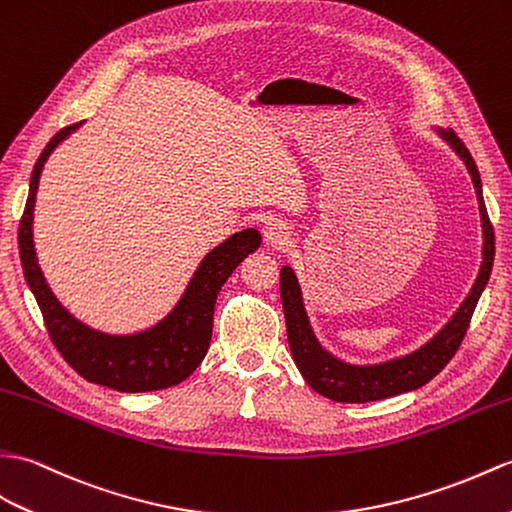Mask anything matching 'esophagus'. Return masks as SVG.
I'll use <instances>...</instances> for the list:
<instances>
[{
  "label": "esophagus",
  "instance_id": "obj_1",
  "mask_svg": "<svg viewBox=\"0 0 512 512\" xmlns=\"http://www.w3.org/2000/svg\"><path fill=\"white\" fill-rule=\"evenodd\" d=\"M290 240V229L288 224L279 218H272L266 222L264 227V242L272 248H283Z\"/></svg>",
  "mask_w": 512,
  "mask_h": 512
}]
</instances>
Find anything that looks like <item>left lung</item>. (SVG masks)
<instances>
[{"instance_id":"left-lung-1","label":"left lung","mask_w":512,"mask_h":512,"mask_svg":"<svg viewBox=\"0 0 512 512\" xmlns=\"http://www.w3.org/2000/svg\"><path fill=\"white\" fill-rule=\"evenodd\" d=\"M441 135L447 144L458 152V157L465 161L475 187V194H478L482 233H484L480 275L475 279L467 299L458 307L454 318H451L430 342L423 344L419 351L406 355V358L390 360L384 364L351 366L336 360L334 355H329L323 347H320L310 327V320H307V314H305L299 281H296V275L290 266H283L281 268V303H283V314H285V327H288V342H290L292 358L296 366H299L301 375L305 377V382L310 384L316 392H320V395H325L334 401H342V403H366V401L395 397L408 390H417L443 371L447 362L456 355L458 347L462 344V338L467 334L475 305H478L480 294L486 288V283H489L491 270H493L495 233L484 205L480 172L475 168V161L469 154L467 146L462 144L454 130H443Z\"/></svg>"}]
</instances>
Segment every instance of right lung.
Listing matches in <instances>:
<instances>
[{
    "instance_id": "obj_1",
    "label": "right lung",
    "mask_w": 512,
    "mask_h": 512,
    "mask_svg": "<svg viewBox=\"0 0 512 512\" xmlns=\"http://www.w3.org/2000/svg\"><path fill=\"white\" fill-rule=\"evenodd\" d=\"M80 124L58 130L32 170L30 194L19 222L23 275L39 303L54 347L80 377L120 392H148L176 386L192 375L207 355L218 292L231 272L240 266V261L257 251L261 235L257 229H246L213 248L194 272L178 305L152 329L133 336H109L82 325L56 301L50 285L45 283L32 242V211L43 165L52 150Z\"/></svg>"
}]
</instances>
